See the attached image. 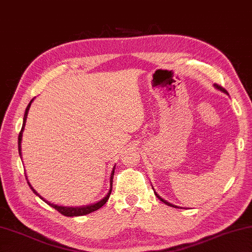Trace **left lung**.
<instances>
[{"label": "left lung", "instance_id": "left-lung-1", "mask_svg": "<svg viewBox=\"0 0 252 252\" xmlns=\"http://www.w3.org/2000/svg\"><path fill=\"white\" fill-rule=\"evenodd\" d=\"M214 86H215V88H217V89H219V90H220V91H222V93H225V94H227V91H226L225 89H223V88H222V87H220V86H218V85H216V84H215ZM153 190H154V189H153ZM154 194H155V195H157V197H158V198L159 200H162V202H163L164 204H166L167 206H171V207H175V208L177 207V206H176V205H173V204H171V203H168V202H166V200H165V199H163V198L161 197V196H158V193H157V191H154ZM177 208H178V207H177Z\"/></svg>", "mask_w": 252, "mask_h": 252}]
</instances>
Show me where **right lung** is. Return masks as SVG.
Segmentation results:
<instances>
[{
  "instance_id": "obj_1",
  "label": "right lung",
  "mask_w": 252,
  "mask_h": 252,
  "mask_svg": "<svg viewBox=\"0 0 252 252\" xmlns=\"http://www.w3.org/2000/svg\"><path fill=\"white\" fill-rule=\"evenodd\" d=\"M34 99L31 100V102L29 103V106H27L26 110H25V113H24V118H23V126H22V130L20 132V134H18V153H20V157L22 158V152H21V143H22V135H23V131H24V127H25V123H26V119H27V114H29V110H30V107L32 102H33ZM114 168H116V165L113 166V170L111 172V175H110V189H109V191L108 194L104 196V197L99 200V202L97 203H94V204H90V205H86V206H79V207H68V206H59V205H56V204H53L48 202V200L44 199L42 196H40L37 191H36L34 189V187L31 185V183L29 182V180H27V176H26V180H27V183H29V185L31 187V189L34 191L35 195H37L38 197L40 199H43L45 203H47L49 206H52L53 208H55L57 210V212L61 213L62 215H63V216H67V217H75V216H84V215H87V214H90L93 212H95V210H98L100 207H102V206L107 203V200L109 199V197H110V194H111V190H112V182H113V175H114Z\"/></svg>"
}]
</instances>
